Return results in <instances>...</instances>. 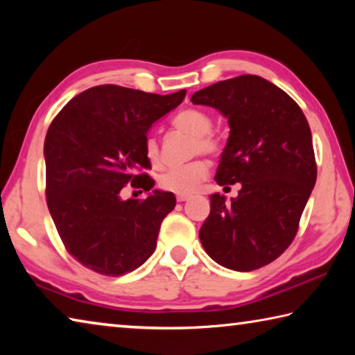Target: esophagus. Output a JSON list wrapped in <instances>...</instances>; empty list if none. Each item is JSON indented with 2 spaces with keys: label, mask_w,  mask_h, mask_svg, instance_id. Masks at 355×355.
<instances>
[{
  "label": "esophagus",
  "mask_w": 355,
  "mask_h": 355,
  "mask_svg": "<svg viewBox=\"0 0 355 355\" xmlns=\"http://www.w3.org/2000/svg\"><path fill=\"white\" fill-rule=\"evenodd\" d=\"M189 199V194H177V202H184Z\"/></svg>",
  "instance_id": "obj_1"
}]
</instances>
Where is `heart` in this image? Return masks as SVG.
<instances>
[{"label": "heart", "instance_id": "heart-1", "mask_svg": "<svg viewBox=\"0 0 355 355\" xmlns=\"http://www.w3.org/2000/svg\"><path fill=\"white\" fill-rule=\"evenodd\" d=\"M173 127L183 133L194 137L192 142V153L213 155L218 152L219 142L211 135L213 119L200 110H183L172 120ZM144 152L147 159L153 166L161 163V152L158 141L153 136H147L144 142ZM208 175V166L205 161L194 159L188 164L172 167L159 177V188L175 194H189L199 186Z\"/></svg>", "mask_w": 355, "mask_h": 355}]
</instances>
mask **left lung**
I'll return each instance as SVG.
<instances>
[{
	"label": "left lung",
	"mask_w": 355,
	"mask_h": 355,
	"mask_svg": "<svg viewBox=\"0 0 355 355\" xmlns=\"http://www.w3.org/2000/svg\"><path fill=\"white\" fill-rule=\"evenodd\" d=\"M228 119L230 136L216 172L220 186L241 183L236 199L209 197L199 232L220 266L248 272L279 258L296 236L316 183L311 131L302 110L275 84L241 75L191 97Z\"/></svg>",
	"instance_id": "1"
}]
</instances>
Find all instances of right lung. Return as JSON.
<instances>
[{"label": "right lung", "mask_w": 355, "mask_h": 355, "mask_svg": "<svg viewBox=\"0 0 355 355\" xmlns=\"http://www.w3.org/2000/svg\"><path fill=\"white\" fill-rule=\"evenodd\" d=\"M184 95L103 84L78 94L51 122L44 146L46 205L65 249L83 266L119 277L155 252L175 196L152 191L153 178L137 171L150 169L147 131ZM128 182L149 196L122 201Z\"/></svg>", "instance_id": "right-lung-1"}]
</instances>
